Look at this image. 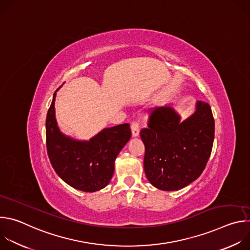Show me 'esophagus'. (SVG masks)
I'll return each mask as SVG.
<instances>
[{
	"instance_id": "esophagus-1",
	"label": "esophagus",
	"mask_w": 250,
	"mask_h": 250,
	"mask_svg": "<svg viewBox=\"0 0 250 250\" xmlns=\"http://www.w3.org/2000/svg\"><path fill=\"white\" fill-rule=\"evenodd\" d=\"M130 128H131V133L133 137H136L139 135V126L136 123H132L130 125Z\"/></svg>"
}]
</instances>
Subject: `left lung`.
<instances>
[{
    "mask_svg": "<svg viewBox=\"0 0 250 250\" xmlns=\"http://www.w3.org/2000/svg\"><path fill=\"white\" fill-rule=\"evenodd\" d=\"M140 137L151 185L162 191L180 190L198 179L209 158L215 138L210 106L197 101L194 114L183 122L171 104L156 108Z\"/></svg>",
    "mask_w": 250,
    "mask_h": 250,
    "instance_id": "1",
    "label": "left lung"
}]
</instances>
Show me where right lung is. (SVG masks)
Instances as JSON below:
<instances>
[{
    "instance_id": "right-lung-1",
    "label": "right lung",
    "mask_w": 250,
    "mask_h": 250,
    "mask_svg": "<svg viewBox=\"0 0 250 250\" xmlns=\"http://www.w3.org/2000/svg\"><path fill=\"white\" fill-rule=\"evenodd\" d=\"M60 87L53 95L46 117V147L50 163L71 187L83 192L99 191L110 183L115 160L131 137L129 125L105 127L89 140L65 135L55 118L54 104Z\"/></svg>"
}]
</instances>
